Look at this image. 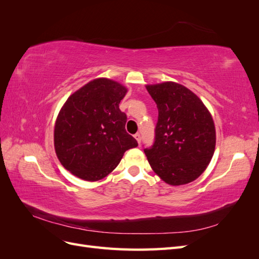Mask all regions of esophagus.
Instances as JSON below:
<instances>
[{
  "label": "esophagus",
  "instance_id": "esophagus-1",
  "mask_svg": "<svg viewBox=\"0 0 259 259\" xmlns=\"http://www.w3.org/2000/svg\"><path fill=\"white\" fill-rule=\"evenodd\" d=\"M135 139L137 140V143H138V145L140 144V142H142V136H140V134H138V133H137V134H135Z\"/></svg>",
  "mask_w": 259,
  "mask_h": 259
}]
</instances>
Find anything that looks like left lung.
Wrapping results in <instances>:
<instances>
[{
    "label": "left lung",
    "instance_id": "left-lung-1",
    "mask_svg": "<svg viewBox=\"0 0 259 259\" xmlns=\"http://www.w3.org/2000/svg\"><path fill=\"white\" fill-rule=\"evenodd\" d=\"M159 110L154 144L145 149L149 164L170 186L189 184L209 164L216 131L210 112L186 86L175 82L146 85Z\"/></svg>",
    "mask_w": 259,
    "mask_h": 259
}]
</instances>
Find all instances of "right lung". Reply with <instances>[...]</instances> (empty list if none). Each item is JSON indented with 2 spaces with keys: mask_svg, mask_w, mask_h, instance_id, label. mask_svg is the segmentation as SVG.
Wrapping results in <instances>:
<instances>
[{
  "mask_svg": "<svg viewBox=\"0 0 259 259\" xmlns=\"http://www.w3.org/2000/svg\"><path fill=\"white\" fill-rule=\"evenodd\" d=\"M127 89L98 77L70 95L55 122L54 147L60 163L88 182L103 179L124 152L138 146L125 131L126 114L119 108Z\"/></svg>",
  "mask_w": 259,
  "mask_h": 259,
  "instance_id": "1",
  "label": "right lung"
}]
</instances>
